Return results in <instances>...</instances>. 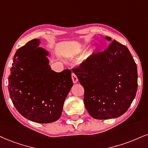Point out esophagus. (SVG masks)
I'll list each match as a JSON object with an SVG mask.
<instances>
[{
  "mask_svg": "<svg viewBox=\"0 0 148 148\" xmlns=\"http://www.w3.org/2000/svg\"><path fill=\"white\" fill-rule=\"evenodd\" d=\"M71 77H72V80H73V82L74 84L77 83V81H78V79H77V77L76 76V75L73 73H72V75H71Z\"/></svg>",
  "mask_w": 148,
  "mask_h": 148,
  "instance_id": "1",
  "label": "esophagus"
}]
</instances>
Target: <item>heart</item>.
<instances>
[{
  "mask_svg": "<svg viewBox=\"0 0 148 148\" xmlns=\"http://www.w3.org/2000/svg\"><path fill=\"white\" fill-rule=\"evenodd\" d=\"M85 49H86L85 47H81V48H80L79 50H77V51L75 53V56H81V55L84 53V51H85ZM95 50V49L93 47V48L90 49V50H88L87 52H86L85 54L84 55V56H83V60H86L87 58H88L89 57H90L91 55L93 53Z\"/></svg>",
  "mask_w": 148,
  "mask_h": 148,
  "instance_id": "b5f03b06",
  "label": "heart"
}]
</instances>
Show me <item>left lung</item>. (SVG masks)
I'll return each instance as SVG.
<instances>
[{"label": "left lung", "instance_id": "obj_1", "mask_svg": "<svg viewBox=\"0 0 148 148\" xmlns=\"http://www.w3.org/2000/svg\"><path fill=\"white\" fill-rule=\"evenodd\" d=\"M105 39L111 41L110 37ZM73 71L84 88L86 108L96 119L121 116L135 97L136 64L128 49L114 40L106 50L91 55Z\"/></svg>", "mask_w": 148, "mask_h": 148}]
</instances>
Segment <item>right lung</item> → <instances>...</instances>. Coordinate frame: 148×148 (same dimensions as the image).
<instances>
[{"mask_svg": "<svg viewBox=\"0 0 148 148\" xmlns=\"http://www.w3.org/2000/svg\"><path fill=\"white\" fill-rule=\"evenodd\" d=\"M40 39L18 49L9 76V92L13 104L21 115L40 123L59 119L65 99L73 86L71 71L51 70Z\"/></svg>", "mask_w": 148, "mask_h": 148, "instance_id": "obj_1", "label": "right lung"}]
</instances>
